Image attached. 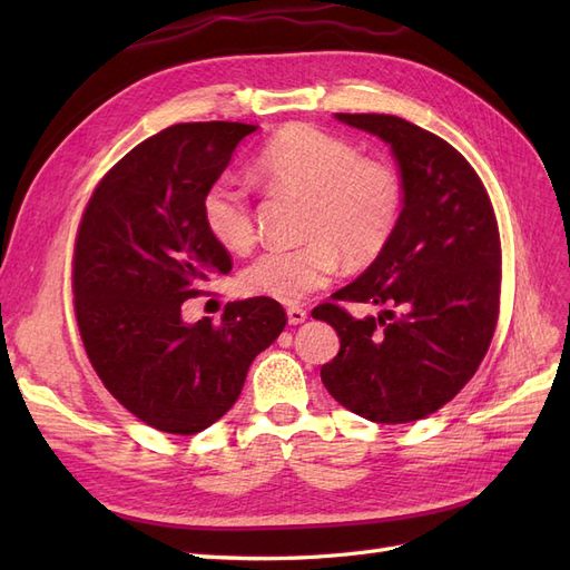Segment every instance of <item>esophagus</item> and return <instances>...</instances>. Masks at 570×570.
Returning a JSON list of instances; mask_svg holds the SVG:
<instances>
[{
    "instance_id": "esophagus-1",
    "label": "esophagus",
    "mask_w": 570,
    "mask_h": 570,
    "mask_svg": "<svg viewBox=\"0 0 570 570\" xmlns=\"http://www.w3.org/2000/svg\"><path fill=\"white\" fill-rule=\"evenodd\" d=\"M304 321H306V312H304V308H299V306L287 308V323H289V325H299V323H304Z\"/></svg>"
}]
</instances>
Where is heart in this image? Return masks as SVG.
I'll use <instances>...</instances> for the list:
<instances>
[{"mask_svg": "<svg viewBox=\"0 0 570 570\" xmlns=\"http://www.w3.org/2000/svg\"><path fill=\"white\" fill-rule=\"evenodd\" d=\"M256 168L271 185L306 197L299 247H268L239 275L247 295L297 304L331 283L340 254L364 266L385 249L404 209L400 170L364 159L356 145L312 126H289L262 149ZM202 220L220 247L254 243L247 189L235 178L214 180L202 197Z\"/></svg>", "mask_w": 570, "mask_h": 570, "instance_id": "1", "label": "heart"}]
</instances>
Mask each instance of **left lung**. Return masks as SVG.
Masks as SVG:
<instances>
[{"label": "left lung", "instance_id": "obj_1", "mask_svg": "<svg viewBox=\"0 0 570 570\" xmlns=\"http://www.w3.org/2000/svg\"><path fill=\"white\" fill-rule=\"evenodd\" d=\"M390 145L404 209L375 262L333 299L385 306L354 318L337 304V356L321 368L335 400L373 423H411L459 394L485 356L499 312L502 252L490 197L471 164L442 137L385 114H335Z\"/></svg>", "mask_w": 570, "mask_h": 570}]
</instances>
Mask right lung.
Listing matches in <instances>:
<instances>
[{
	"instance_id": "obj_1",
	"label": "right lung",
	"mask_w": 570,
	"mask_h": 570,
	"mask_svg": "<svg viewBox=\"0 0 570 570\" xmlns=\"http://www.w3.org/2000/svg\"><path fill=\"white\" fill-rule=\"evenodd\" d=\"M256 128L212 120L157 132L101 178L80 220L73 297L85 352L116 400L161 433L216 423L287 323L268 297L228 302L218 325L183 321V302L233 268L204 226L202 197Z\"/></svg>"
}]
</instances>
